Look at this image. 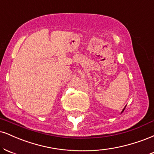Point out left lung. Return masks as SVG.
<instances>
[{"label":"left lung","instance_id":"obj_1","mask_svg":"<svg viewBox=\"0 0 154 154\" xmlns=\"http://www.w3.org/2000/svg\"><path fill=\"white\" fill-rule=\"evenodd\" d=\"M125 107H126V106H125V107H124V108L123 109V110H122V112H121V113H122V112H123V111H124V110H125Z\"/></svg>","mask_w":154,"mask_h":154}]
</instances>
